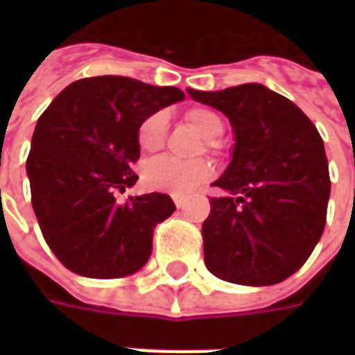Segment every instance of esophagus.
Returning <instances> with one entry per match:
<instances>
[{
    "label": "esophagus",
    "instance_id": "1",
    "mask_svg": "<svg viewBox=\"0 0 355 355\" xmlns=\"http://www.w3.org/2000/svg\"><path fill=\"white\" fill-rule=\"evenodd\" d=\"M173 200H175L177 208H184V205H186V197H182V195H173Z\"/></svg>",
    "mask_w": 355,
    "mask_h": 355
}]
</instances>
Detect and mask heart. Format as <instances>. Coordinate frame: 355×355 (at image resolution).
Segmentation results:
<instances>
[{"mask_svg": "<svg viewBox=\"0 0 355 355\" xmlns=\"http://www.w3.org/2000/svg\"><path fill=\"white\" fill-rule=\"evenodd\" d=\"M189 125L208 141H216L225 130L223 119L210 108H191L186 114ZM167 114L155 112L138 127V144L147 153H156L166 141ZM211 145V144H210ZM211 177V166L205 160L182 162L160 156L144 167V182L153 189L171 195H186Z\"/></svg>", "mask_w": 355, "mask_h": 355, "instance_id": "obj_1", "label": "heart"}]
</instances>
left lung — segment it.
Masks as SVG:
<instances>
[{
    "label": "left lung",
    "mask_w": 355,
    "mask_h": 355,
    "mask_svg": "<svg viewBox=\"0 0 355 355\" xmlns=\"http://www.w3.org/2000/svg\"><path fill=\"white\" fill-rule=\"evenodd\" d=\"M188 94L225 114L236 139L214 182L223 195L211 197L202 223L206 267L239 286L286 280L326 225L330 173L319 130L295 103L258 83Z\"/></svg>",
    "instance_id": "1"
}]
</instances>
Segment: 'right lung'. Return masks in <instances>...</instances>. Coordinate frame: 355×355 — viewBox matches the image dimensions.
Returning <instances> with one entry per match:
<instances>
[{
	"mask_svg": "<svg viewBox=\"0 0 355 355\" xmlns=\"http://www.w3.org/2000/svg\"><path fill=\"white\" fill-rule=\"evenodd\" d=\"M175 86L103 75L64 88L36 123L27 156L31 202L44 239L75 275L121 278L153 252V232L171 216L166 193L116 199L138 180V127L182 101Z\"/></svg>",
	"mask_w": 355,
	"mask_h": 355,
	"instance_id": "right-lung-1",
	"label": "right lung"
}]
</instances>
